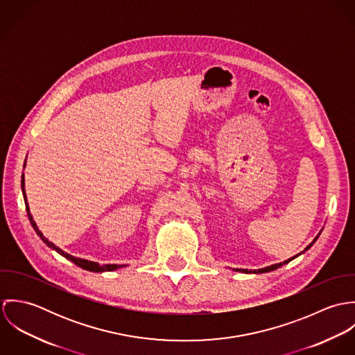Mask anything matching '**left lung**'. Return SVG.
Listing matches in <instances>:
<instances>
[{
	"label": "left lung",
	"instance_id": "1",
	"mask_svg": "<svg viewBox=\"0 0 355 355\" xmlns=\"http://www.w3.org/2000/svg\"><path fill=\"white\" fill-rule=\"evenodd\" d=\"M317 238H318V235L315 236V239L304 249V252L307 250V249H310L311 246H313V243L317 241ZM295 257H298V255H295ZM295 257H293V258H290V259H287V261H284V262H280V263H275V265H270V266H266V268H262V269H258V270H248V269H236V270H239V272H243V273H263V272H270V270H275V269H277V268H280V266H283L284 263H288L291 259H294Z\"/></svg>",
	"mask_w": 355,
	"mask_h": 355
}]
</instances>
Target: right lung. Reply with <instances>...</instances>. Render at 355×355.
<instances>
[{"mask_svg": "<svg viewBox=\"0 0 355 355\" xmlns=\"http://www.w3.org/2000/svg\"><path fill=\"white\" fill-rule=\"evenodd\" d=\"M21 191H23V197H24V202H26V210H27V216H28V220H30V223H31V225H33V228L35 230V232H37V235L51 248L53 250H55L57 253L61 254L62 257H65L67 259H69V261H72L75 265H78V266H80V268H83V269H86V270H90V272H105V270H116L117 268H120V266H123V265H113V263H109V265H100L98 262H93V261H87V259H82V258H76V257H72L71 254L65 253V252H62L61 249H58L57 246H54L51 242H49L45 236H44V234L38 230V227H37V224H35V221H34V218H33V216H31V213H30V207H28V203H27V198H26V191H24V175H21Z\"/></svg>", "mask_w": 355, "mask_h": 355, "instance_id": "obj_1", "label": "right lung"}]
</instances>
